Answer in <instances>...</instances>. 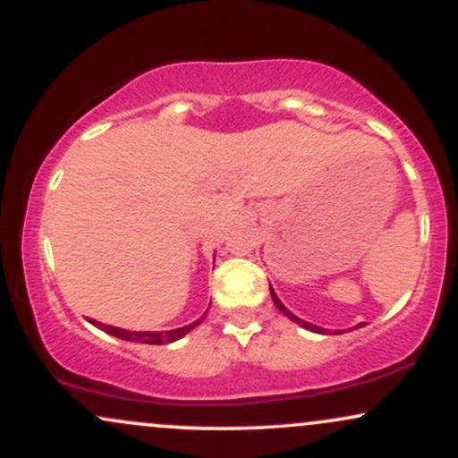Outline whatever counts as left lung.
<instances>
[{
  "mask_svg": "<svg viewBox=\"0 0 458 458\" xmlns=\"http://www.w3.org/2000/svg\"><path fill=\"white\" fill-rule=\"evenodd\" d=\"M271 297H273V303H276V306H277V310H280V312H284V314H286V317H288V318H291V320H293V323H299V325H301V327H306V329H310V331H318V334H323V331H325V329H320V327H317V325H310V323H306V320L297 318V317H295V314H293V312H288V310H286V308H284V303L280 301V299H277V295H276V293H273V288H271Z\"/></svg>",
  "mask_w": 458,
  "mask_h": 458,
  "instance_id": "left-lung-1",
  "label": "left lung"
}]
</instances>
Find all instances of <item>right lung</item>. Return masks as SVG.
<instances>
[{
  "label": "right lung",
  "mask_w": 458,
  "mask_h": 458,
  "mask_svg": "<svg viewBox=\"0 0 458 458\" xmlns=\"http://www.w3.org/2000/svg\"><path fill=\"white\" fill-rule=\"evenodd\" d=\"M94 325H98V329H103L105 334H112L115 338H123V340H131V343H141V344H167V343H174V340L182 338V335L189 334L199 320L196 323H189L185 327H178V329H170V331H127V329H120V327H112V325H103L92 320Z\"/></svg>",
  "instance_id": "1"
}]
</instances>
